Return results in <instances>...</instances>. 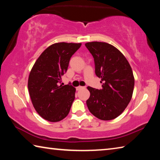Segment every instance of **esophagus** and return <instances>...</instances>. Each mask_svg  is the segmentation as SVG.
<instances>
[{"label":"esophagus","instance_id":"obj_1","mask_svg":"<svg viewBox=\"0 0 160 160\" xmlns=\"http://www.w3.org/2000/svg\"><path fill=\"white\" fill-rule=\"evenodd\" d=\"M82 88H84V87L78 86V87H77V88H76V90H81V89H82Z\"/></svg>","mask_w":160,"mask_h":160}]
</instances>
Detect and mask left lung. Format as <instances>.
<instances>
[{"instance_id":"obj_1","label":"left lung","mask_w":160,"mask_h":160,"mask_svg":"<svg viewBox=\"0 0 160 160\" xmlns=\"http://www.w3.org/2000/svg\"><path fill=\"white\" fill-rule=\"evenodd\" d=\"M85 47L92 55L95 73L101 78V90L88 87L89 111L99 119L109 121L121 114L132 98L135 79L131 66L123 54L106 42H92Z\"/></svg>"}]
</instances>
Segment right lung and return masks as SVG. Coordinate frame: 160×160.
<instances>
[{
    "instance_id": "add662e5",
    "label": "right lung",
    "mask_w": 160,
    "mask_h": 160,
    "mask_svg": "<svg viewBox=\"0 0 160 160\" xmlns=\"http://www.w3.org/2000/svg\"><path fill=\"white\" fill-rule=\"evenodd\" d=\"M81 44L55 43L43 51L32 67L28 78L29 96L35 110L45 120L58 122L68 114L76 90L59 82Z\"/></svg>"
}]
</instances>
